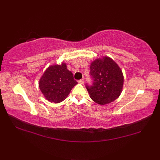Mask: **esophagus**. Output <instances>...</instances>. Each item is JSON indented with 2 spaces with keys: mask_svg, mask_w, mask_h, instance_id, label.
<instances>
[{
  "mask_svg": "<svg viewBox=\"0 0 160 160\" xmlns=\"http://www.w3.org/2000/svg\"><path fill=\"white\" fill-rule=\"evenodd\" d=\"M78 82L80 83V84H84V78H82V79H80L78 80Z\"/></svg>",
  "mask_w": 160,
  "mask_h": 160,
  "instance_id": "obj_1",
  "label": "esophagus"
}]
</instances>
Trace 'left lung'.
Here are the masks:
<instances>
[{
    "instance_id": "8db88e82",
    "label": "left lung",
    "mask_w": 160,
    "mask_h": 160,
    "mask_svg": "<svg viewBox=\"0 0 160 160\" xmlns=\"http://www.w3.org/2000/svg\"><path fill=\"white\" fill-rule=\"evenodd\" d=\"M92 84H86L90 97L95 102L104 105L115 100L122 91L124 77L118 64L108 57L98 58L90 67Z\"/></svg>"
}]
</instances>
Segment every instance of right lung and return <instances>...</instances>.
Masks as SVG:
<instances>
[{"instance_id":"right-lung-1","label":"right lung","mask_w":160,"mask_h":160,"mask_svg":"<svg viewBox=\"0 0 160 160\" xmlns=\"http://www.w3.org/2000/svg\"><path fill=\"white\" fill-rule=\"evenodd\" d=\"M77 84L73 73L67 69L66 64L62 63L47 68L40 78L39 87L47 100L59 103L65 100Z\"/></svg>"}]
</instances>
